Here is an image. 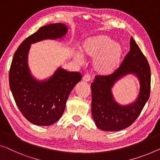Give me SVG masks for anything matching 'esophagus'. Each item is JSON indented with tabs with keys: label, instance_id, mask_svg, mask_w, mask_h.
I'll return each mask as SVG.
<instances>
[{
	"label": "esophagus",
	"instance_id": "esophagus-1",
	"mask_svg": "<svg viewBox=\"0 0 160 160\" xmlns=\"http://www.w3.org/2000/svg\"><path fill=\"white\" fill-rule=\"evenodd\" d=\"M82 80L85 82H89L91 80V75L90 74H85V75L82 77Z\"/></svg>",
	"mask_w": 160,
	"mask_h": 160
}]
</instances>
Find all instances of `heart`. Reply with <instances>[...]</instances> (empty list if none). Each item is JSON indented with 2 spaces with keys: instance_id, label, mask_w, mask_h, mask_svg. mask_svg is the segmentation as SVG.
<instances>
[{
  "instance_id": "obj_1",
  "label": "heart",
  "mask_w": 160,
  "mask_h": 160,
  "mask_svg": "<svg viewBox=\"0 0 160 160\" xmlns=\"http://www.w3.org/2000/svg\"><path fill=\"white\" fill-rule=\"evenodd\" d=\"M80 52L85 58L93 59L94 70L101 75H108L117 68L123 54L120 44L113 42L110 37L105 35L90 37L85 39L80 46ZM76 60L82 62L80 54L75 56Z\"/></svg>"
}]
</instances>
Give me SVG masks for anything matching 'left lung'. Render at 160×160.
Listing matches in <instances>:
<instances>
[{
    "label": "left lung",
    "instance_id": "8db88e82",
    "mask_svg": "<svg viewBox=\"0 0 160 160\" xmlns=\"http://www.w3.org/2000/svg\"><path fill=\"white\" fill-rule=\"evenodd\" d=\"M133 73L140 81V92L135 103L121 107L116 103L111 88L119 78ZM92 115L100 129L116 132L128 127L140 115L148 101L151 88V71L148 61L133 37L130 39V51L119 68L108 75H96L91 84Z\"/></svg>",
    "mask_w": 160,
    "mask_h": 160
}]
</instances>
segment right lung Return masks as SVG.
I'll list each match as a JSON object with an SVG mask.
<instances>
[{
    "instance_id": "1",
    "label": "right lung",
    "mask_w": 160,
    "mask_h": 160,
    "mask_svg": "<svg viewBox=\"0 0 160 160\" xmlns=\"http://www.w3.org/2000/svg\"><path fill=\"white\" fill-rule=\"evenodd\" d=\"M67 32L68 28L62 23L44 26L27 37L14 53L9 70V85L18 109L34 124L50 126L60 118L67 100L82 75L59 68L49 80H35L27 65L28 49L32 43L60 38Z\"/></svg>"
}]
</instances>
